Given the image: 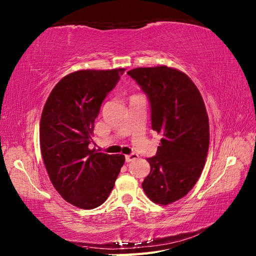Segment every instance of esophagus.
I'll list each match as a JSON object with an SVG mask.
<instances>
[{
  "mask_svg": "<svg viewBox=\"0 0 256 256\" xmlns=\"http://www.w3.org/2000/svg\"><path fill=\"white\" fill-rule=\"evenodd\" d=\"M138 158V154H130V155L126 156V162H133V160H136Z\"/></svg>",
  "mask_w": 256,
  "mask_h": 256,
  "instance_id": "esophagus-1",
  "label": "esophagus"
}]
</instances>
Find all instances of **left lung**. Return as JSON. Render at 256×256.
Instances as JSON below:
<instances>
[{
	"label": "left lung",
	"instance_id": "left-lung-1",
	"mask_svg": "<svg viewBox=\"0 0 256 256\" xmlns=\"http://www.w3.org/2000/svg\"><path fill=\"white\" fill-rule=\"evenodd\" d=\"M128 74L150 104L152 128L162 134L150 172L142 186L157 204L186 196L203 171L210 146V123L203 98L188 75L167 66L138 68Z\"/></svg>",
	"mask_w": 256,
	"mask_h": 256
}]
</instances>
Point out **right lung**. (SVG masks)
<instances>
[{"mask_svg": "<svg viewBox=\"0 0 256 256\" xmlns=\"http://www.w3.org/2000/svg\"><path fill=\"white\" fill-rule=\"evenodd\" d=\"M124 70L66 75L52 89L41 116L40 150L48 174L62 198L82 210L108 198L126 160L88 147L101 104Z\"/></svg>", "mask_w": 256, "mask_h": 256, "instance_id": "right-lung-1", "label": "right lung"}]
</instances>
